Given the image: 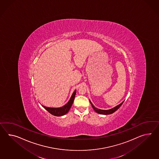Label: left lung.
Listing matches in <instances>:
<instances>
[{
    "label": "left lung",
    "mask_w": 159,
    "mask_h": 159,
    "mask_svg": "<svg viewBox=\"0 0 159 159\" xmlns=\"http://www.w3.org/2000/svg\"><path fill=\"white\" fill-rule=\"evenodd\" d=\"M90 102V103H91V105L92 106V107H93V110H95V111H96L97 113H98V114H103V115H108V114H112L113 112H115L116 111L118 108L120 107V106H121V105L123 104V103H124V102H122L119 105H118V106H116L115 107H114V108H111V109H110V110H101V109H99V108H97L93 105V103H91V102L89 101Z\"/></svg>",
    "instance_id": "obj_1"
}]
</instances>
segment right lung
Segmentation results:
<instances>
[{
  "mask_svg": "<svg viewBox=\"0 0 159 159\" xmlns=\"http://www.w3.org/2000/svg\"><path fill=\"white\" fill-rule=\"evenodd\" d=\"M76 93V90H75L74 91V93H72V96H71L70 98V101L68 102V103L64 105V106L61 107H58V108L47 107H45V106H44L43 105H42V106L45 110H47L48 112L51 113V114L53 115L54 116H64V115L66 114L67 112L69 111L70 108L72 105L73 104Z\"/></svg>",
  "mask_w": 159,
  "mask_h": 159,
  "instance_id": "1",
  "label": "right lung"
}]
</instances>
